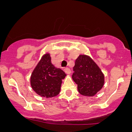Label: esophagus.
Wrapping results in <instances>:
<instances>
[{
  "instance_id": "34e87169",
  "label": "esophagus",
  "mask_w": 132,
  "mask_h": 132,
  "mask_svg": "<svg viewBox=\"0 0 132 132\" xmlns=\"http://www.w3.org/2000/svg\"><path fill=\"white\" fill-rule=\"evenodd\" d=\"M65 72L67 73V74L70 75V74H71V69H70L69 68H65Z\"/></svg>"
}]
</instances>
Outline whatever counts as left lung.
<instances>
[{
    "mask_svg": "<svg viewBox=\"0 0 132 132\" xmlns=\"http://www.w3.org/2000/svg\"><path fill=\"white\" fill-rule=\"evenodd\" d=\"M72 75L78 91L86 96H93L102 88L104 76L94 61L86 55H80L75 61Z\"/></svg>",
    "mask_w": 132,
    "mask_h": 132,
    "instance_id": "1",
    "label": "left lung"
}]
</instances>
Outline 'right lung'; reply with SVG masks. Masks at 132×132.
I'll list each match as a JSON object with an SVG mask.
<instances>
[{"mask_svg": "<svg viewBox=\"0 0 132 132\" xmlns=\"http://www.w3.org/2000/svg\"><path fill=\"white\" fill-rule=\"evenodd\" d=\"M65 72L52 63L50 53L42 57L31 73L30 83L32 89L38 95L46 98L57 96L60 93Z\"/></svg>", "mask_w": 132, "mask_h": 132, "instance_id": "right-lung-1", "label": "right lung"}]
</instances>
